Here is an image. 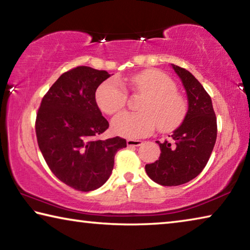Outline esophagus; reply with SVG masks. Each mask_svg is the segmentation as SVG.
<instances>
[{"mask_svg": "<svg viewBox=\"0 0 250 250\" xmlns=\"http://www.w3.org/2000/svg\"><path fill=\"white\" fill-rule=\"evenodd\" d=\"M142 145L141 140H133V139H128L126 140V146H139Z\"/></svg>", "mask_w": 250, "mask_h": 250, "instance_id": "1", "label": "esophagus"}]
</instances>
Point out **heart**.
I'll list each match as a JSON object with an SVG mask.
<instances>
[{
  "mask_svg": "<svg viewBox=\"0 0 250 250\" xmlns=\"http://www.w3.org/2000/svg\"><path fill=\"white\" fill-rule=\"evenodd\" d=\"M131 89L145 96L139 104V113L124 112L112 120V131L125 138L137 139L151 134L158 128L170 132L184 121L188 101L176 90V83L167 74L156 69H146L133 76ZM99 108L109 116L124 110L128 104V91L116 79L101 83L96 92Z\"/></svg>",
  "mask_w": 250,
  "mask_h": 250,
  "instance_id": "1",
  "label": "heart"
}]
</instances>
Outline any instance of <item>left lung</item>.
Returning a JSON list of instances; mask_svg holds the SVG:
<instances>
[{"label":"left lung","mask_w":250,"mask_h":250,"mask_svg":"<svg viewBox=\"0 0 250 250\" xmlns=\"http://www.w3.org/2000/svg\"><path fill=\"white\" fill-rule=\"evenodd\" d=\"M183 83L188 99L186 117L170 140L158 141L161 154L146 164L152 181L163 186H177L193 180L208 162L217 137V121L210 96L201 83L182 67L173 65Z\"/></svg>","instance_id":"1"}]
</instances>
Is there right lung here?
<instances>
[{
    "label": "right lung",
    "instance_id": "right-lung-1",
    "mask_svg": "<svg viewBox=\"0 0 250 250\" xmlns=\"http://www.w3.org/2000/svg\"><path fill=\"white\" fill-rule=\"evenodd\" d=\"M105 70L78 66L62 74L42 99L36 115L37 143L49 170L80 192L94 191L111 174L115 155L126 146L120 137L100 140L109 128L96 103Z\"/></svg>",
    "mask_w": 250,
    "mask_h": 250
}]
</instances>
